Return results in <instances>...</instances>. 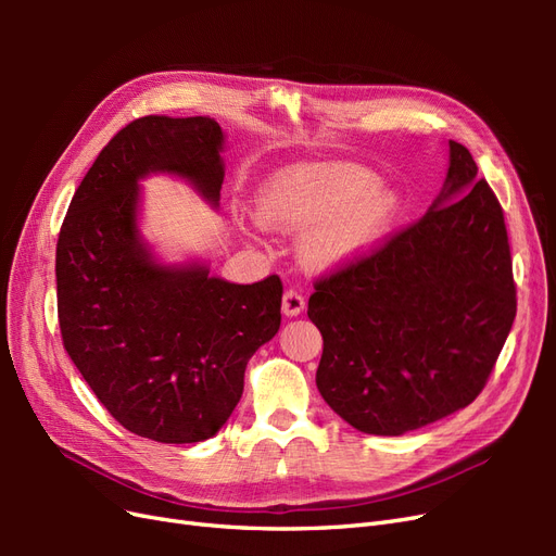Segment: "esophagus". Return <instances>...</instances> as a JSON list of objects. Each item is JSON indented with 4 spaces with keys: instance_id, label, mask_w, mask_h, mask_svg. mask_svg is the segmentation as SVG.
Here are the masks:
<instances>
[{
    "instance_id": "1",
    "label": "esophagus",
    "mask_w": 556,
    "mask_h": 556,
    "mask_svg": "<svg viewBox=\"0 0 556 556\" xmlns=\"http://www.w3.org/2000/svg\"><path fill=\"white\" fill-rule=\"evenodd\" d=\"M304 308H306V299H304V294H301L299 290L290 288L288 292L282 294V313L288 315V317H294L299 313H304Z\"/></svg>"
}]
</instances>
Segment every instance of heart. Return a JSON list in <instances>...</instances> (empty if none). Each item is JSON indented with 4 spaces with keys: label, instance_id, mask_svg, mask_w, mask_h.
<instances>
[{
    "label": "heart",
    "instance_id": "b5f03b06",
    "mask_svg": "<svg viewBox=\"0 0 556 556\" xmlns=\"http://www.w3.org/2000/svg\"><path fill=\"white\" fill-rule=\"evenodd\" d=\"M260 213L266 225L304 231L308 264L329 268L371 250L399 213L394 192L376 188V176L350 164H306L264 185Z\"/></svg>",
    "mask_w": 556,
    "mask_h": 556
}]
</instances>
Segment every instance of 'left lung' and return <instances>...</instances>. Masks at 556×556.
Segmentation results:
<instances>
[{
	"instance_id": "8db88e82",
	"label": "left lung",
	"mask_w": 556,
	"mask_h": 556,
	"mask_svg": "<svg viewBox=\"0 0 556 556\" xmlns=\"http://www.w3.org/2000/svg\"><path fill=\"white\" fill-rule=\"evenodd\" d=\"M317 390L348 425L401 435L484 390L517 313L506 220L468 148L431 208L313 282Z\"/></svg>"
}]
</instances>
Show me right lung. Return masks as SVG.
I'll use <instances>...</instances> for the list:
<instances>
[{
  "instance_id": "right-lung-1",
  "label": "right lung",
  "mask_w": 556,
  "mask_h": 556,
  "mask_svg": "<svg viewBox=\"0 0 556 556\" xmlns=\"http://www.w3.org/2000/svg\"><path fill=\"white\" fill-rule=\"evenodd\" d=\"M223 129L213 117L146 115L80 180L58 239L64 350L127 431L199 443L227 422L257 348L280 329V278L237 285L206 266H162L137 231L139 178L169 172L220 201Z\"/></svg>"
}]
</instances>
